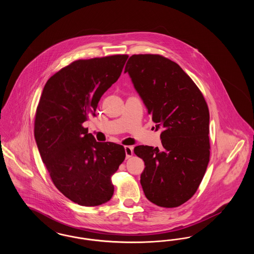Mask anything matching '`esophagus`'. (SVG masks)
Masks as SVG:
<instances>
[{
    "mask_svg": "<svg viewBox=\"0 0 254 254\" xmlns=\"http://www.w3.org/2000/svg\"><path fill=\"white\" fill-rule=\"evenodd\" d=\"M125 151H126V157L130 158L133 155V147L129 145H126L125 146Z\"/></svg>",
    "mask_w": 254,
    "mask_h": 254,
    "instance_id": "obj_1",
    "label": "esophagus"
}]
</instances>
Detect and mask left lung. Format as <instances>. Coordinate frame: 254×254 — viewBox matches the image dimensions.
Returning <instances> with one entry per match:
<instances>
[{
	"label": "left lung",
	"instance_id": "1",
	"mask_svg": "<svg viewBox=\"0 0 254 254\" xmlns=\"http://www.w3.org/2000/svg\"><path fill=\"white\" fill-rule=\"evenodd\" d=\"M127 72L155 123V130L162 129L161 148H134L145 162L140 182L145 197L159 206H179L196 192L209 162L205 98L179 64L161 55H132L126 64Z\"/></svg>",
	"mask_w": 254,
	"mask_h": 254
}]
</instances>
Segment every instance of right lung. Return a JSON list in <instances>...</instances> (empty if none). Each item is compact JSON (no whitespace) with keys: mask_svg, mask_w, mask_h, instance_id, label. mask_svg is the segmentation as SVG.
<instances>
[{"mask_svg":"<svg viewBox=\"0 0 254 254\" xmlns=\"http://www.w3.org/2000/svg\"><path fill=\"white\" fill-rule=\"evenodd\" d=\"M127 58L75 61L49 78L40 98L34 124L39 152L55 187L78 205L105 204L114 192L111 176L125 160V148L97 142L83 124L95 116Z\"/></svg>","mask_w":254,"mask_h":254,"instance_id":"right-lung-1","label":"right lung"}]
</instances>
